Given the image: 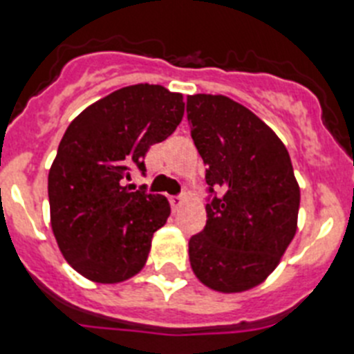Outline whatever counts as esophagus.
<instances>
[{
	"label": "esophagus",
	"mask_w": 354,
	"mask_h": 354,
	"mask_svg": "<svg viewBox=\"0 0 354 354\" xmlns=\"http://www.w3.org/2000/svg\"><path fill=\"white\" fill-rule=\"evenodd\" d=\"M169 201H171V207H173V210L176 212L178 208L183 205V196H173V198L169 199Z\"/></svg>",
	"instance_id": "1"
}]
</instances>
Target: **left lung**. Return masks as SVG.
Listing matches in <instances>:
<instances>
[{"instance_id": "8db88e82", "label": "left lung", "mask_w": 354, "mask_h": 354, "mask_svg": "<svg viewBox=\"0 0 354 354\" xmlns=\"http://www.w3.org/2000/svg\"><path fill=\"white\" fill-rule=\"evenodd\" d=\"M190 135L207 165V226L189 241L190 266L223 294L257 287L278 267L297 230L299 185L287 147L244 104L187 96Z\"/></svg>"}]
</instances>
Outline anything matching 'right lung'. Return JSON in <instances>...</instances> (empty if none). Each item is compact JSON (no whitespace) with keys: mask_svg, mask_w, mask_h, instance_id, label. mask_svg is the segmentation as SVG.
I'll return each mask as SVG.
<instances>
[{"mask_svg":"<svg viewBox=\"0 0 354 354\" xmlns=\"http://www.w3.org/2000/svg\"><path fill=\"white\" fill-rule=\"evenodd\" d=\"M180 92L162 85L122 87L73 119L48 176L51 228L69 266L96 283H121L146 266L169 201L124 185L131 169L176 130Z\"/></svg>","mask_w":354,"mask_h":354,"instance_id":"obj_1","label":"right lung"}]
</instances>
